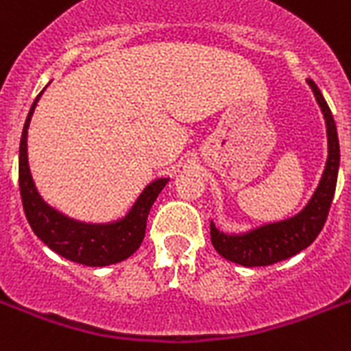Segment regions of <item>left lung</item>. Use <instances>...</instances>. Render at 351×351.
Instances as JSON below:
<instances>
[{
	"instance_id": "8db88e82",
	"label": "left lung",
	"mask_w": 351,
	"mask_h": 351,
	"mask_svg": "<svg viewBox=\"0 0 351 351\" xmlns=\"http://www.w3.org/2000/svg\"><path fill=\"white\" fill-rule=\"evenodd\" d=\"M306 82L312 88L315 101L323 111L326 136H328V158L321 180L308 204L298 215L285 220L258 225L245 232H225L210 220V241L215 245L216 252L232 263L243 267H267L292 258L312 245L326 221L337 185L341 151H339L337 128L332 111L317 84L312 79H306Z\"/></svg>"
}]
</instances>
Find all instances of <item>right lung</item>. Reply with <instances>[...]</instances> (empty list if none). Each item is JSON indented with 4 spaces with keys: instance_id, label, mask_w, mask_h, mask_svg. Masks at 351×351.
Here are the masks:
<instances>
[{
    "instance_id": "1",
    "label": "right lung",
    "mask_w": 351,
    "mask_h": 351,
    "mask_svg": "<svg viewBox=\"0 0 351 351\" xmlns=\"http://www.w3.org/2000/svg\"><path fill=\"white\" fill-rule=\"evenodd\" d=\"M45 92V90H43ZM43 92L36 97L23 126L19 144V191H21L23 209L32 227L34 234L62 258L86 265V267H108L130 258L141 247L146 234V221L156 196L169 182L167 178H155L142 189L128 213L121 218L104 223L70 218L61 210L43 200L28 166V126L32 121L34 110Z\"/></svg>"
}]
</instances>
